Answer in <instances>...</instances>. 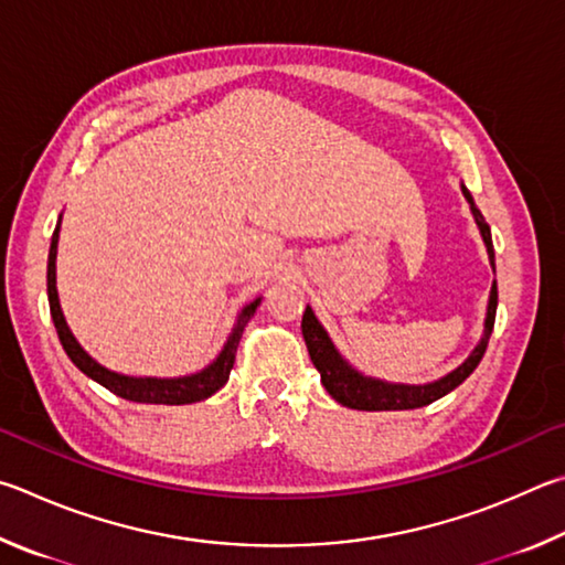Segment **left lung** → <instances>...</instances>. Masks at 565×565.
I'll use <instances>...</instances> for the list:
<instances>
[{
    "mask_svg": "<svg viewBox=\"0 0 565 565\" xmlns=\"http://www.w3.org/2000/svg\"><path fill=\"white\" fill-rule=\"evenodd\" d=\"M461 193H463V198H467L473 221H477V227L483 237V245H487L489 263L493 267V273H497V263H493L491 227L487 225V221H483L481 211L477 207V203H473V198L463 183H461ZM497 305H499V290H497V280H493L491 292H489V305H487V318H483V334H481L479 344L471 350L469 358L463 360L457 370H451L449 374H444V377L427 382V384L387 382L380 377H370V374H364L358 367H352L348 358H344V354L338 350V344L332 342L328 330L322 328V322L318 320V315L312 312L310 305L302 312V338H305V344H308L312 364L320 372L324 390H328L330 397L334 402H340L342 407L360 409V412L419 409V407H427V404H431V402L441 399L444 394H449L451 390H457L459 384L479 367V362L483 358V352H487V344L491 338L493 320H497Z\"/></svg>",
    "mask_w": 565,
    "mask_h": 565,
    "instance_id": "obj_1",
    "label": "left lung"
}]
</instances>
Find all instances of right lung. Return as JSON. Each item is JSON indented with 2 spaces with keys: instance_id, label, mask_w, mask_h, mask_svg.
I'll list each match as a JSON object with an SVG mask.
<instances>
[{
  "instance_id": "right-lung-1",
  "label": "right lung",
  "mask_w": 565,
  "mask_h": 565,
  "mask_svg": "<svg viewBox=\"0 0 565 565\" xmlns=\"http://www.w3.org/2000/svg\"><path fill=\"white\" fill-rule=\"evenodd\" d=\"M58 231H62V215H58L56 231L52 235V247H49V265H46V292H49V310H52V320L58 340H62V348L66 350L68 360H72L78 370H82L86 377L102 384L108 392H114L116 397L128 399V402H141V404H193L203 402L223 387L231 377L237 342L243 338V330L247 320L253 318L257 305L263 298H255L253 302L243 305V310L237 312L235 324L223 350L217 352V358L207 364V367L198 370L193 374H183V377H131V374H121L98 364L92 354H88L74 332L68 330L66 318L62 312V305H58V292H56V247H58Z\"/></svg>"
}]
</instances>
